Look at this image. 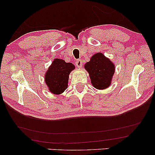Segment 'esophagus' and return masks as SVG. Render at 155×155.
<instances>
[{
	"instance_id": "34e87169",
	"label": "esophagus",
	"mask_w": 155,
	"mask_h": 155,
	"mask_svg": "<svg viewBox=\"0 0 155 155\" xmlns=\"http://www.w3.org/2000/svg\"><path fill=\"white\" fill-rule=\"evenodd\" d=\"M75 64H76V65H77V67L78 68H82V60H80V59H78V60L75 61Z\"/></svg>"
}]
</instances>
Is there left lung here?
<instances>
[{"mask_svg":"<svg viewBox=\"0 0 155 155\" xmlns=\"http://www.w3.org/2000/svg\"><path fill=\"white\" fill-rule=\"evenodd\" d=\"M91 80V83L97 90H104L111 85L115 73V65L102 53H97L84 65Z\"/></svg>","mask_w":155,"mask_h":155,"instance_id":"8db88e82","label":"left lung"}]
</instances>
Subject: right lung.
<instances>
[{
    "instance_id": "right-lung-1",
    "label": "right lung",
    "mask_w": 155,
    "mask_h": 155,
    "mask_svg": "<svg viewBox=\"0 0 155 155\" xmlns=\"http://www.w3.org/2000/svg\"><path fill=\"white\" fill-rule=\"evenodd\" d=\"M75 68V65L72 63L55 58L44 76V81L49 92L57 95L64 92L68 84L70 73Z\"/></svg>"
}]
</instances>
